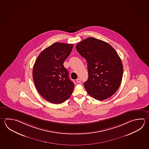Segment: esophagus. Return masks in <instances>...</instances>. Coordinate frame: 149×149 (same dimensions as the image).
<instances>
[{"label": "esophagus", "instance_id": "34e87169", "mask_svg": "<svg viewBox=\"0 0 149 149\" xmlns=\"http://www.w3.org/2000/svg\"><path fill=\"white\" fill-rule=\"evenodd\" d=\"M76 81L77 83H80L81 82V79H76Z\"/></svg>", "mask_w": 149, "mask_h": 149}]
</instances>
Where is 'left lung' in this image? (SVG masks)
I'll list each match as a JSON object with an SVG mask.
<instances>
[{"instance_id": "8db88e82", "label": "left lung", "mask_w": 149, "mask_h": 149, "mask_svg": "<svg viewBox=\"0 0 149 149\" xmlns=\"http://www.w3.org/2000/svg\"><path fill=\"white\" fill-rule=\"evenodd\" d=\"M76 49L87 63L88 78L84 84L88 94L102 101L112 96L121 85L123 69L115 49L103 40L89 37Z\"/></svg>"}]
</instances>
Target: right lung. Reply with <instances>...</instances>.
<instances>
[{
  "mask_svg": "<svg viewBox=\"0 0 149 149\" xmlns=\"http://www.w3.org/2000/svg\"><path fill=\"white\" fill-rule=\"evenodd\" d=\"M73 44L55 42L38 56L33 70L34 83L39 94L47 101L61 104L70 97L74 84L63 65Z\"/></svg>",
  "mask_w": 149,
  "mask_h": 149,
  "instance_id": "right-lung-1",
  "label": "right lung"
}]
</instances>
